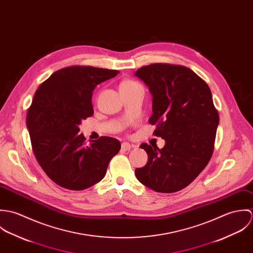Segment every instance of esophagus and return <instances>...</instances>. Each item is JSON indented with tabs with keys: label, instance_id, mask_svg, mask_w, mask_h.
I'll use <instances>...</instances> for the list:
<instances>
[{
	"label": "esophagus",
	"instance_id": "obj_1",
	"mask_svg": "<svg viewBox=\"0 0 253 253\" xmlns=\"http://www.w3.org/2000/svg\"><path fill=\"white\" fill-rule=\"evenodd\" d=\"M135 146L133 144H130V143H128V142H123V144H122V149L124 150V151H128V150H130V149H132V148H134Z\"/></svg>",
	"mask_w": 253,
	"mask_h": 253
}]
</instances>
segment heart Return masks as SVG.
<instances>
[{"label":"heart","instance_id":"b5f03b06","mask_svg":"<svg viewBox=\"0 0 253 253\" xmlns=\"http://www.w3.org/2000/svg\"><path fill=\"white\" fill-rule=\"evenodd\" d=\"M135 84H137V83H135V82H133V81H131V80H125V81H123V82L121 83V84H120V89H122V88H126V87H130V86L135 85Z\"/></svg>","mask_w":253,"mask_h":253}]
</instances>
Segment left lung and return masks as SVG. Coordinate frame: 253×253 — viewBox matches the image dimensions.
I'll return each instance as SVG.
<instances>
[{
    "mask_svg": "<svg viewBox=\"0 0 253 253\" xmlns=\"http://www.w3.org/2000/svg\"><path fill=\"white\" fill-rule=\"evenodd\" d=\"M149 86L153 96L156 136L164 148L140 145L148 155L137 179L159 193H174L187 187L209 164L214 149L219 115L208 84L191 69L154 63L134 73Z\"/></svg>",
    "mask_w": 253,
    "mask_h": 253,
    "instance_id": "1",
    "label": "left lung"
}]
</instances>
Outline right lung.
Instances as JSON below:
<instances>
[{
	"label": "right lung",
	"instance_id": "add662e5",
	"mask_svg": "<svg viewBox=\"0 0 253 253\" xmlns=\"http://www.w3.org/2000/svg\"><path fill=\"white\" fill-rule=\"evenodd\" d=\"M117 70L71 66L53 73L36 90L26 126L37 161L45 174L69 190H84L101 180L118 139L101 136L86 144L79 134L83 120L93 115L92 91Z\"/></svg>",
	"mask_w": 253,
	"mask_h": 253
}]
</instances>
